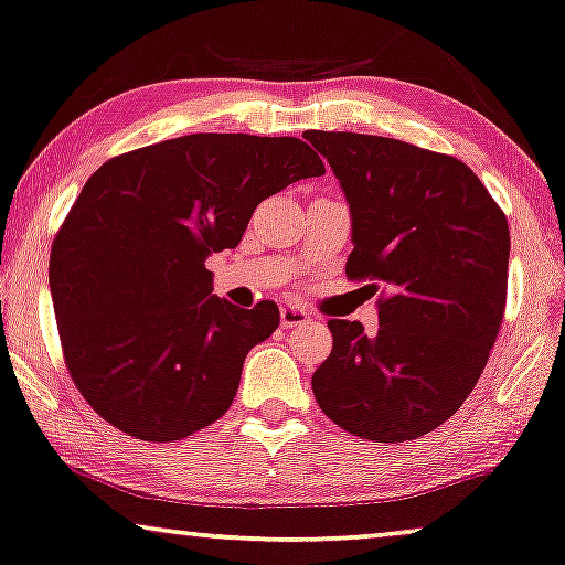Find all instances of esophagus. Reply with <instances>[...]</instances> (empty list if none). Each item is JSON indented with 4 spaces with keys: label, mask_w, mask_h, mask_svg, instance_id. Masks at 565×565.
<instances>
[{
    "label": "esophagus",
    "mask_w": 565,
    "mask_h": 565,
    "mask_svg": "<svg viewBox=\"0 0 565 565\" xmlns=\"http://www.w3.org/2000/svg\"><path fill=\"white\" fill-rule=\"evenodd\" d=\"M310 320V312L302 310L297 305H284L281 307V326L284 328H295V326H305Z\"/></svg>",
    "instance_id": "34e87169"
}]
</instances>
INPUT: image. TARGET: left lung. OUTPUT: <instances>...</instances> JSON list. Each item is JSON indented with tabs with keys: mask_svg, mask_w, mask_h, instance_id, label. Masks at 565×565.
I'll use <instances>...</instances> for the list:
<instances>
[{
	"mask_svg": "<svg viewBox=\"0 0 565 565\" xmlns=\"http://www.w3.org/2000/svg\"><path fill=\"white\" fill-rule=\"evenodd\" d=\"M305 140L347 198V276L388 287L377 333L328 320L333 349L312 394L347 433L414 440L454 417L480 381L503 320L509 221L454 156L360 132L307 130Z\"/></svg>",
	"mask_w": 565,
	"mask_h": 565,
	"instance_id": "left-lung-1",
	"label": "left lung"
}]
</instances>
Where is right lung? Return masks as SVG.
I'll return each instance as SVG.
<instances>
[{
    "instance_id": "1",
    "label": "right lung",
    "mask_w": 565,
    "mask_h": 565,
    "mask_svg": "<svg viewBox=\"0 0 565 565\" xmlns=\"http://www.w3.org/2000/svg\"><path fill=\"white\" fill-rule=\"evenodd\" d=\"M326 174L297 138L195 132L117 156L85 182L49 260L64 360L106 423L167 443L230 409L249 349L278 307L213 295L205 260L234 249L253 211Z\"/></svg>"
}]
</instances>
